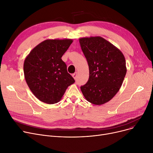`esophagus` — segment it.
Wrapping results in <instances>:
<instances>
[{
    "label": "esophagus",
    "instance_id": "34e87169",
    "mask_svg": "<svg viewBox=\"0 0 153 153\" xmlns=\"http://www.w3.org/2000/svg\"><path fill=\"white\" fill-rule=\"evenodd\" d=\"M77 72H75V73L72 74V76L74 77V79H76V78H77Z\"/></svg>",
    "mask_w": 153,
    "mask_h": 153
}]
</instances>
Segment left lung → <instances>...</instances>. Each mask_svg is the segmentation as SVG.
<instances>
[{
	"label": "left lung",
	"instance_id": "1",
	"mask_svg": "<svg viewBox=\"0 0 153 153\" xmlns=\"http://www.w3.org/2000/svg\"><path fill=\"white\" fill-rule=\"evenodd\" d=\"M89 65V77L81 87L86 100L102 105L120 90L126 73V61L118 48L100 36L79 39Z\"/></svg>",
	"mask_w": 153,
	"mask_h": 153
}]
</instances>
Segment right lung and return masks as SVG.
I'll return each instance as SVG.
<instances>
[{
    "label": "right lung",
    "instance_id": "1",
    "mask_svg": "<svg viewBox=\"0 0 153 153\" xmlns=\"http://www.w3.org/2000/svg\"><path fill=\"white\" fill-rule=\"evenodd\" d=\"M72 40L46 39L31 51L25 59L24 75L31 91L39 100L53 104L75 82L61 58Z\"/></svg>",
    "mask_w": 153,
    "mask_h": 153
}]
</instances>
